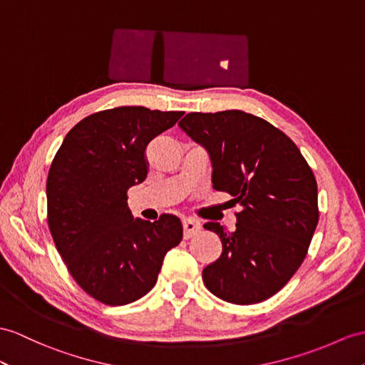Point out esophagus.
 <instances>
[{
    "instance_id": "34e87169",
    "label": "esophagus",
    "mask_w": 365,
    "mask_h": 365,
    "mask_svg": "<svg viewBox=\"0 0 365 365\" xmlns=\"http://www.w3.org/2000/svg\"><path fill=\"white\" fill-rule=\"evenodd\" d=\"M182 227H184V238L185 240H189L201 232V225L198 223V221L190 220V218L182 221Z\"/></svg>"
}]
</instances>
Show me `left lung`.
I'll use <instances>...</instances> for the list:
<instances>
[{
	"mask_svg": "<svg viewBox=\"0 0 365 365\" xmlns=\"http://www.w3.org/2000/svg\"><path fill=\"white\" fill-rule=\"evenodd\" d=\"M180 127L209 152L213 189L242 206L232 232L204 225L223 243L204 285L235 305L272 297L305 260L317 226L313 170L285 133L250 113H189Z\"/></svg>",
	"mask_w": 365,
	"mask_h": 365,
	"instance_id": "left-lung-1",
	"label": "left lung"
}]
</instances>
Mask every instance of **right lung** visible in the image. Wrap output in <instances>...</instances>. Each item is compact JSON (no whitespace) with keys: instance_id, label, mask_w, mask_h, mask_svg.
<instances>
[{"instance_id":"add662e5","label":"right lung","mask_w":365,"mask_h":365,"mask_svg":"<svg viewBox=\"0 0 365 365\" xmlns=\"http://www.w3.org/2000/svg\"><path fill=\"white\" fill-rule=\"evenodd\" d=\"M182 111L118 106L69 130L48 173V226L69 274L105 305H127L155 287L164 255L182 240L181 220H133L131 185L148 173L145 148Z\"/></svg>"}]
</instances>
